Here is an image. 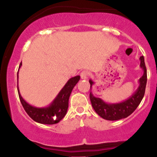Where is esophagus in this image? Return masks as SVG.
<instances>
[{
	"mask_svg": "<svg viewBox=\"0 0 157 157\" xmlns=\"http://www.w3.org/2000/svg\"><path fill=\"white\" fill-rule=\"evenodd\" d=\"M80 77L82 80H86L89 78V72L87 71H83L80 73Z\"/></svg>",
	"mask_w": 157,
	"mask_h": 157,
	"instance_id": "obj_1",
	"label": "esophagus"
}]
</instances>
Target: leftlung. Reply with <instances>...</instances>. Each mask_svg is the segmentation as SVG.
Wrapping results in <instances>:
<instances>
[{
    "mask_svg": "<svg viewBox=\"0 0 157 157\" xmlns=\"http://www.w3.org/2000/svg\"><path fill=\"white\" fill-rule=\"evenodd\" d=\"M140 67L143 70V75L139 80L140 85H139L138 89L125 101L118 102V103H107L104 102L102 99L95 97L92 94L91 91L90 92V100H91L93 109H94L97 114L102 118L107 120H111V121L126 118L134 112L140 105L145 94L147 83V70L143 56L140 57ZM89 82L91 84V90L94 82L91 80H89Z\"/></svg>",
    "mask_w": 157,
    "mask_h": 157,
    "instance_id": "obj_1",
    "label": "left lung"
}]
</instances>
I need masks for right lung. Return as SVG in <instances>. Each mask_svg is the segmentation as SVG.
I'll list each match as a JSON object with an SVG mask.
<instances>
[{"mask_svg":"<svg viewBox=\"0 0 157 157\" xmlns=\"http://www.w3.org/2000/svg\"><path fill=\"white\" fill-rule=\"evenodd\" d=\"M21 66L22 63L20 64L19 69ZM80 79V77L79 75L69 79L55 97V100L47 107L37 108L29 105L21 97L17 86L20 100L26 112L34 121L41 124H47V125L56 124L60 122L66 114L70 94ZM17 80H18V71H17Z\"/></svg>","mask_w":157,"mask_h":157,"instance_id":"add662e5","label":"right lung"}]
</instances>
